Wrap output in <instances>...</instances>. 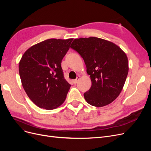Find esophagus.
<instances>
[{"label":"esophagus","instance_id":"esophagus-1","mask_svg":"<svg viewBox=\"0 0 151 151\" xmlns=\"http://www.w3.org/2000/svg\"><path fill=\"white\" fill-rule=\"evenodd\" d=\"M80 79V76H78L77 77V78L76 79H74V81H73V82H74V84H77V82H78V81Z\"/></svg>","mask_w":151,"mask_h":151}]
</instances>
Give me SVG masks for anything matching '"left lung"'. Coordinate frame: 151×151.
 Returning a JSON list of instances; mask_svg holds the SVG:
<instances>
[{"instance_id":"1","label":"left lung","mask_w":151,"mask_h":151,"mask_svg":"<svg viewBox=\"0 0 151 151\" xmlns=\"http://www.w3.org/2000/svg\"><path fill=\"white\" fill-rule=\"evenodd\" d=\"M70 48L84 59L92 86L84 93L87 103L102 107L119 96L129 72L125 53L109 41L96 37L75 39Z\"/></svg>"}]
</instances>
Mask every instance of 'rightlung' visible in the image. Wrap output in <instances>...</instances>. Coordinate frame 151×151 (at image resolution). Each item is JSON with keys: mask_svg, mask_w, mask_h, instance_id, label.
Here are the masks:
<instances>
[{"mask_svg": "<svg viewBox=\"0 0 151 151\" xmlns=\"http://www.w3.org/2000/svg\"><path fill=\"white\" fill-rule=\"evenodd\" d=\"M73 38L48 39L28 48L19 63L22 87L36 106L48 110L65 101L70 84L61 67Z\"/></svg>", "mask_w": 151, "mask_h": 151, "instance_id": "obj_1", "label": "right lung"}]
</instances>
